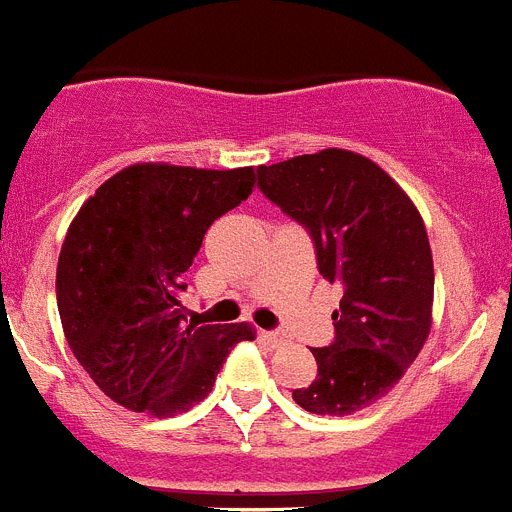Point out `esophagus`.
<instances>
[{
    "label": "esophagus",
    "instance_id": "esophagus-1",
    "mask_svg": "<svg viewBox=\"0 0 512 512\" xmlns=\"http://www.w3.org/2000/svg\"><path fill=\"white\" fill-rule=\"evenodd\" d=\"M261 338H264V341L269 343L271 348L284 346V336H282V333H271V330H264V333H261Z\"/></svg>",
    "mask_w": 512,
    "mask_h": 512
}]
</instances>
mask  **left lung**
Listing matches in <instances>:
<instances>
[{
    "instance_id": "1",
    "label": "left lung",
    "mask_w": 512,
    "mask_h": 512,
    "mask_svg": "<svg viewBox=\"0 0 512 512\" xmlns=\"http://www.w3.org/2000/svg\"><path fill=\"white\" fill-rule=\"evenodd\" d=\"M259 187L310 230L318 269L343 297L336 341L312 348L318 377L292 392L315 415H351L382 400L418 359L433 325V253L408 192L346 148L259 166Z\"/></svg>"
}]
</instances>
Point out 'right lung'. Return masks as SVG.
<instances>
[{
  "label": "right lung",
  "mask_w": 512,
  "mask_h": 512,
  "mask_svg": "<svg viewBox=\"0 0 512 512\" xmlns=\"http://www.w3.org/2000/svg\"><path fill=\"white\" fill-rule=\"evenodd\" d=\"M256 169L166 161L110 176L71 220L56 269L63 336L99 390L133 413L171 418L202 402L248 323L189 318L182 274L217 217L248 200Z\"/></svg>",
  "instance_id": "1"
}]
</instances>
